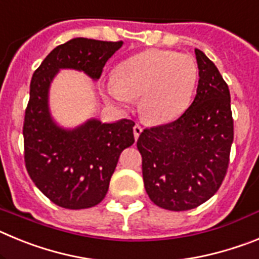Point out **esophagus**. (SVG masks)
I'll return each mask as SVG.
<instances>
[{
	"instance_id": "1",
	"label": "esophagus",
	"mask_w": 259,
	"mask_h": 259,
	"mask_svg": "<svg viewBox=\"0 0 259 259\" xmlns=\"http://www.w3.org/2000/svg\"><path fill=\"white\" fill-rule=\"evenodd\" d=\"M141 132H143V128H141V125H139V124H136L134 127V135H135V139H139V136H140L141 135Z\"/></svg>"
}]
</instances>
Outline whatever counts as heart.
<instances>
[{"mask_svg":"<svg viewBox=\"0 0 259 259\" xmlns=\"http://www.w3.org/2000/svg\"><path fill=\"white\" fill-rule=\"evenodd\" d=\"M198 81L197 63L187 54L146 50L123 61L107 91L119 105L140 97L139 113L146 122L166 124L189 107Z\"/></svg>","mask_w":259,"mask_h":259,"instance_id":"heart-1","label":"heart"}]
</instances>
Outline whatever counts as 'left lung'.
I'll list each match as a JSON object with an SVG mask.
<instances>
[{
    "label": "left lung",
    "mask_w": 259,
    "mask_h": 259,
    "mask_svg": "<svg viewBox=\"0 0 259 259\" xmlns=\"http://www.w3.org/2000/svg\"><path fill=\"white\" fill-rule=\"evenodd\" d=\"M194 53L200 79L192 105L175 122L146 128L137 140L146 193L171 211L194 209L217 193L233 141L228 85L205 53Z\"/></svg>",
    "instance_id": "8db88e82"
}]
</instances>
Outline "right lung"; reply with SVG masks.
Masks as SVG:
<instances>
[{"label": "right lung", "instance_id": "right-lung-1", "mask_svg": "<svg viewBox=\"0 0 259 259\" xmlns=\"http://www.w3.org/2000/svg\"><path fill=\"white\" fill-rule=\"evenodd\" d=\"M122 45L123 41L72 38L54 48L32 76L23 125L24 161L36 187L65 209H88L104 200L119 155L135 143V123L91 118L75 128L62 127L50 113V85L65 68L83 71L97 81Z\"/></svg>", "mask_w": 259, "mask_h": 259}]
</instances>
